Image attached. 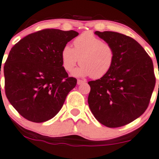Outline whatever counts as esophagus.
I'll return each instance as SVG.
<instances>
[{
	"mask_svg": "<svg viewBox=\"0 0 159 159\" xmlns=\"http://www.w3.org/2000/svg\"><path fill=\"white\" fill-rule=\"evenodd\" d=\"M85 82V80H77V84H78V85H81V84H83V83H84Z\"/></svg>",
	"mask_w": 159,
	"mask_h": 159,
	"instance_id": "obj_1",
	"label": "esophagus"
}]
</instances>
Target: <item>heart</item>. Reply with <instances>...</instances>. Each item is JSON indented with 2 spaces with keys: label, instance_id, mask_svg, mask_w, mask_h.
<instances>
[{
  "label": "heart",
  "instance_id": "1",
  "mask_svg": "<svg viewBox=\"0 0 159 159\" xmlns=\"http://www.w3.org/2000/svg\"><path fill=\"white\" fill-rule=\"evenodd\" d=\"M115 58L113 46L90 31L76 37L74 40V48L65 45L61 50L62 66L66 71H73L80 62L81 66L74 72L75 76H91L94 79L107 74Z\"/></svg>",
  "mask_w": 159,
  "mask_h": 159
}]
</instances>
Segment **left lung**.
I'll return each instance as SVG.
<instances>
[{
  "instance_id": "1",
  "label": "left lung",
  "mask_w": 159,
  "mask_h": 159,
  "mask_svg": "<svg viewBox=\"0 0 159 159\" xmlns=\"http://www.w3.org/2000/svg\"><path fill=\"white\" fill-rule=\"evenodd\" d=\"M113 46L115 61L101 79L89 81V108L108 128L129 124L146 111L156 85L151 58L136 40L114 31H95Z\"/></svg>"
}]
</instances>
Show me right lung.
<instances>
[{
	"label": "right lung",
	"instance_id": "1",
	"mask_svg": "<svg viewBox=\"0 0 159 159\" xmlns=\"http://www.w3.org/2000/svg\"><path fill=\"white\" fill-rule=\"evenodd\" d=\"M79 33L46 28L25 37L3 67L5 94L18 113L34 122L52 119L76 86L62 66L61 50ZM1 74V70H0Z\"/></svg>",
	"mask_w": 159,
	"mask_h": 159
}]
</instances>
